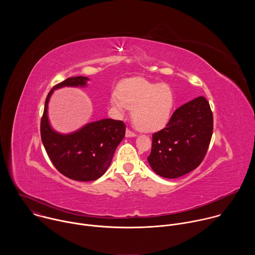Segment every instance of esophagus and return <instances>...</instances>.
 <instances>
[{
	"instance_id": "1",
	"label": "esophagus",
	"mask_w": 255,
	"mask_h": 255,
	"mask_svg": "<svg viewBox=\"0 0 255 255\" xmlns=\"http://www.w3.org/2000/svg\"><path fill=\"white\" fill-rule=\"evenodd\" d=\"M125 135H126V137H135L136 136V134L134 133V132H132L131 130H129V129H127L126 130V133H125Z\"/></svg>"
}]
</instances>
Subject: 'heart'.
<instances>
[{"instance_id":"heart-1","label":"heart","mask_w":255,"mask_h":255,"mask_svg":"<svg viewBox=\"0 0 255 255\" xmlns=\"http://www.w3.org/2000/svg\"><path fill=\"white\" fill-rule=\"evenodd\" d=\"M111 104L119 115L133 109L134 125L141 131L154 132L168 122L173 106V95L165 84H153L143 78L123 82L111 94Z\"/></svg>"}]
</instances>
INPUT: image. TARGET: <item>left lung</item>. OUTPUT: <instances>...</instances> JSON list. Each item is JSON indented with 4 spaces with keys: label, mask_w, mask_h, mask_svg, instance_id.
Wrapping results in <instances>:
<instances>
[{
    "label": "left lung",
    "mask_w": 255,
    "mask_h": 255,
    "mask_svg": "<svg viewBox=\"0 0 255 255\" xmlns=\"http://www.w3.org/2000/svg\"><path fill=\"white\" fill-rule=\"evenodd\" d=\"M213 134V114L205 97H198L173 112L166 127L152 135L147 160L152 170L176 178L203 161Z\"/></svg>",
    "instance_id": "obj_1"
}]
</instances>
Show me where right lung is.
Wrapping results in <instances>:
<instances>
[{
    "label": "right lung",
    "instance_id": "add662e5",
    "mask_svg": "<svg viewBox=\"0 0 255 255\" xmlns=\"http://www.w3.org/2000/svg\"><path fill=\"white\" fill-rule=\"evenodd\" d=\"M88 81L87 77H72L54 86L47 95L40 126L42 143L53 165L66 177L79 181L96 180L106 172L126 131L122 121L113 119L91 122L68 134L51 127L48 103L53 92L64 87L85 88Z\"/></svg>",
    "mask_w": 255,
    "mask_h": 255
}]
</instances>
